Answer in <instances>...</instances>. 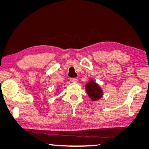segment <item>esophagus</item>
Wrapping results in <instances>:
<instances>
[{"mask_svg":"<svg viewBox=\"0 0 149 149\" xmlns=\"http://www.w3.org/2000/svg\"><path fill=\"white\" fill-rule=\"evenodd\" d=\"M78 78H71L70 79V81L71 82H77L78 81Z\"/></svg>","mask_w":149,"mask_h":149,"instance_id":"34e87169","label":"esophagus"}]
</instances>
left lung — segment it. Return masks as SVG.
<instances>
[{
    "instance_id": "left-lung-1",
    "label": "left lung",
    "mask_w": 149,
    "mask_h": 149,
    "mask_svg": "<svg viewBox=\"0 0 149 149\" xmlns=\"http://www.w3.org/2000/svg\"><path fill=\"white\" fill-rule=\"evenodd\" d=\"M86 91L92 101L100 100L102 96L103 92L100 86L94 82L93 80H90L89 82L85 85Z\"/></svg>"
}]
</instances>
